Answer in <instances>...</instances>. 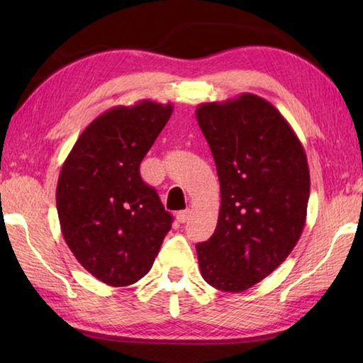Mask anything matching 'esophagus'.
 Segmentation results:
<instances>
[{"instance_id":"esophagus-1","label":"esophagus","mask_w":363,"mask_h":363,"mask_svg":"<svg viewBox=\"0 0 363 363\" xmlns=\"http://www.w3.org/2000/svg\"><path fill=\"white\" fill-rule=\"evenodd\" d=\"M190 215H191L190 209L179 211V212H177V215H176V218H177V221H179V223H186L190 218Z\"/></svg>"}]
</instances>
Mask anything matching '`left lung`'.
Returning a JSON list of instances; mask_svg holds the SVG:
<instances>
[{"mask_svg":"<svg viewBox=\"0 0 363 363\" xmlns=\"http://www.w3.org/2000/svg\"><path fill=\"white\" fill-rule=\"evenodd\" d=\"M196 120L221 194L215 233L196 245L199 269L215 289L245 291L273 273L303 234L311 194L306 151L281 112L257 95L204 103Z\"/></svg>","mask_w":363,"mask_h":363,"instance_id":"1","label":"left lung"}]
</instances>
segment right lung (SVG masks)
Instances as JSON below:
<instances>
[{
	"label": "right lung",
	"instance_id": "right-lung-1",
	"mask_svg": "<svg viewBox=\"0 0 363 363\" xmlns=\"http://www.w3.org/2000/svg\"><path fill=\"white\" fill-rule=\"evenodd\" d=\"M172 104L143 99L112 107L76 140L60 169V229L76 260L111 287L150 272L173 217L140 176V162L172 117Z\"/></svg>",
	"mask_w": 363,
	"mask_h": 363
}]
</instances>
